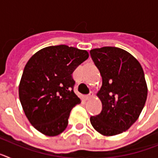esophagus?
I'll return each mask as SVG.
<instances>
[{"label": "esophagus", "instance_id": "34e87169", "mask_svg": "<svg viewBox=\"0 0 158 158\" xmlns=\"http://www.w3.org/2000/svg\"><path fill=\"white\" fill-rule=\"evenodd\" d=\"M93 96V93H89V94L86 95V96H85V99H86V100H89V99L92 98Z\"/></svg>", "mask_w": 158, "mask_h": 158}]
</instances>
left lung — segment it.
Segmentation results:
<instances>
[{"instance_id":"left-lung-1","label":"left lung","mask_w":158,"mask_h":158,"mask_svg":"<svg viewBox=\"0 0 158 158\" xmlns=\"http://www.w3.org/2000/svg\"><path fill=\"white\" fill-rule=\"evenodd\" d=\"M90 55L102 77L97 96L101 112L90 122L99 133L116 135L129 129L138 119L147 98L143 69L127 51L115 47L90 51Z\"/></svg>"}]
</instances>
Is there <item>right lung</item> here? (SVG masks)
<instances>
[{"instance_id": "right-lung-1", "label": "right lung", "mask_w": 158, "mask_h": 158, "mask_svg": "<svg viewBox=\"0 0 158 158\" xmlns=\"http://www.w3.org/2000/svg\"><path fill=\"white\" fill-rule=\"evenodd\" d=\"M88 58L86 51L51 46L36 52L25 65L19 100L29 122L43 135L56 136L66 128L71 110L81 103L72 73Z\"/></svg>"}]
</instances>
